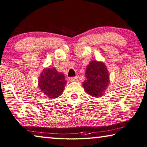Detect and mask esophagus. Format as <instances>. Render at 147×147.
Segmentation results:
<instances>
[{
    "label": "esophagus",
    "mask_w": 147,
    "mask_h": 147,
    "mask_svg": "<svg viewBox=\"0 0 147 147\" xmlns=\"http://www.w3.org/2000/svg\"><path fill=\"white\" fill-rule=\"evenodd\" d=\"M78 77H71V78H69V81L70 82H75V81H78Z\"/></svg>",
    "instance_id": "1"
}]
</instances>
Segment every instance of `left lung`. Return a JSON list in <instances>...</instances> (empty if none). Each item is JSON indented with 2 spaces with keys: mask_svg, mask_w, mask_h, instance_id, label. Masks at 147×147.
<instances>
[{
  "mask_svg": "<svg viewBox=\"0 0 147 147\" xmlns=\"http://www.w3.org/2000/svg\"><path fill=\"white\" fill-rule=\"evenodd\" d=\"M86 79L83 86L87 94L94 97L103 96L109 84V74L102 62L92 61L86 69Z\"/></svg>",
  "mask_w": 147,
  "mask_h": 147,
  "instance_id": "8db88e82",
  "label": "left lung"
}]
</instances>
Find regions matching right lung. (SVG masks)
<instances>
[{
    "label": "right lung",
    "instance_id": "1",
    "mask_svg": "<svg viewBox=\"0 0 147 147\" xmlns=\"http://www.w3.org/2000/svg\"><path fill=\"white\" fill-rule=\"evenodd\" d=\"M38 82L41 91L51 99L61 96L67 83L64 74L59 73L53 67L44 69Z\"/></svg>",
    "mask_w": 147,
    "mask_h": 147
}]
</instances>
